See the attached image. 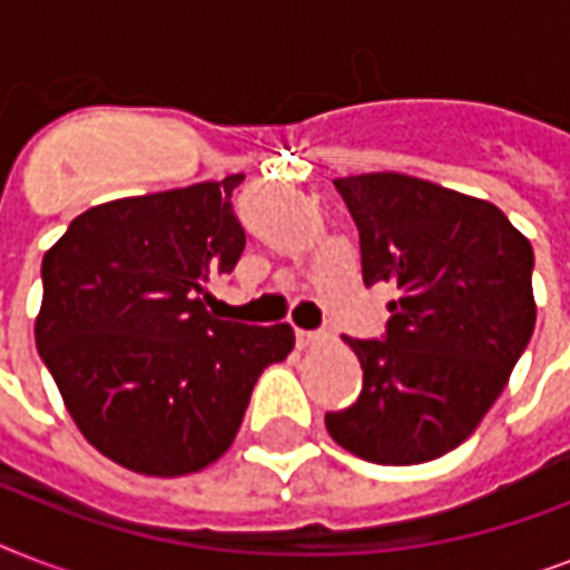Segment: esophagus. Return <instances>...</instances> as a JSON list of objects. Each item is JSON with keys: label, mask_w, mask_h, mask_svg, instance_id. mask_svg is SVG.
Instances as JSON below:
<instances>
[{"label": "esophagus", "mask_w": 570, "mask_h": 570, "mask_svg": "<svg viewBox=\"0 0 570 570\" xmlns=\"http://www.w3.org/2000/svg\"><path fill=\"white\" fill-rule=\"evenodd\" d=\"M320 340H325V334H322V331H304V328L295 331V343H298V348L316 346Z\"/></svg>", "instance_id": "esophagus-1"}]
</instances>
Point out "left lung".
Wrapping results in <instances>:
<instances>
[{
  "mask_svg": "<svg viewBox=\"0 0 570 570\" xmlns=\"http://www.w3.org/2000/svg\"><path fill=\"white\" fill-rule=\"evenodd\" d=\"M361 233L364 284H393L387 340H346L364 370L334 441L373 464H423L476 432L535 328L532 245L482 197L396 171L334 180Z\"/></svg>",
  "mask_w": 570,
  "mask_h": 570,
  "instance_id": "obj_1",
  "label": "left lung"
}]
</instances>
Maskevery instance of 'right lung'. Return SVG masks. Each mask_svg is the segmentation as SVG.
I'll return each mask as SVG.
<instances>
[{"label": "right lung", "mask_w": 570, "mask_h": 570, "mask_svg": "<svg viewBox=\"0 0 570 570\" xmlns=\"http://www.w3.org/2000/svg\"><path fill=\"white\" fill-rule=\"evenodd\" d=\"M230 174L118 197L76 215L43 254L35 343L76 429L145 476H186L230 450L250 390L293 352V328H250L206 311L245 230Z\"/></svg>", "instance_id": "1"}]
</instances>
